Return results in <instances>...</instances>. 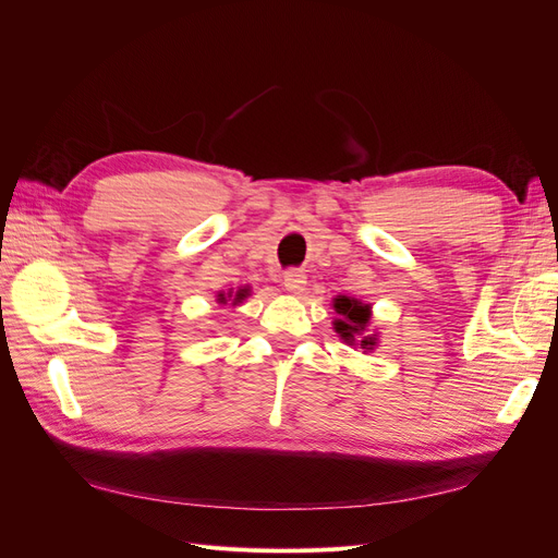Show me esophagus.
<instances>
[{
	"label": "esophagus",
	"instance_id": "esophagus-1",
	"mask_svg": "<svg viewBox=\"0 0 558 558\" xmlns=\"http://www.w3.org/2000/svg\"><path fill=\"white\" fill-rule=\"evenodd\" d=\"M305 283H307V277H305V272H302V269H289V272H283L286 291L300 293L302 289H305Z\"/></svg>",
	"mask_w": 558,
	"mask_h": 558
}]
</instances>
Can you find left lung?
I'll return each mask as SVG.
<instances>
[{"label": "left lung", "mask_w": 558, "mask_h": 558, "mask_svg": "<svg viewBox=\"0 0 558 558\" xmlns=\"http://www.w3.org/2000/svg\"><path fill=\"white\" fill-rule=\"evenodd\" d=\"M335 312L340 314V318L335 320V330L340 332V337L344 342H351L356 340V335H361L367 326L369 320V307L363 305L361 300L356 298H347V295H340L335 298ZM375 347V337H363L361 340V349H373Z\"/></svg>", "instance_id": "1"}]
</instances>
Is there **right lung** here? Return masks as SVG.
Listing matches in <instances>:
<instances>
[{"label":"right lung","mask_w":558,"mask_h":558,"mask_svg":"<svg viewBox=\"0 0 558 558\" xmlns=\"http://www.w3.org/2000/svg\"><path fill=\"white\" fill-rule=\"evenodd\" d=\"M246 293H248V289H242V291H238V295H234V302H240V300H244V298H246ZM228 298H230V295H228ZM218 300H221V302H223V305H226V302H228V300H226L223 295H218ZM234 302H232V305H234Z\"/></svg>","instance_id":"right-lung-1"}]
</instances>
